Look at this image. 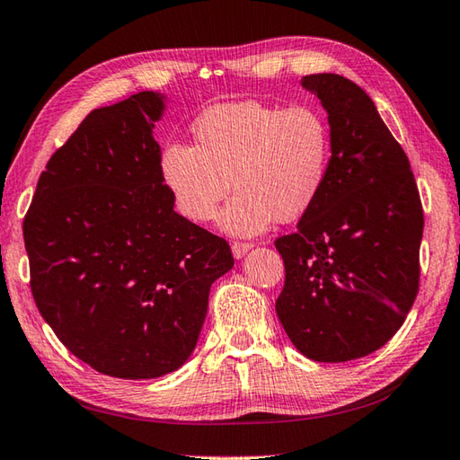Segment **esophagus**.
I'll return each instance as SVG.
<instances>
[{
	"label": "esophagus",
	"mask_w": 460,
	"mask_h": 460,
	"mask_svg": "<svg viewBox=\"0 0 460 460\" xmlns=\"http://www.w3.org/2000/svg\"><path fill=\"white\" fill-rule=\"evenodd\" d=\"M252 246L254 244H250V242H234L232 244V254H234V258H244V254L246 252H250V250H252Z\"/></svg>",
	"instance_id": "1"
}]
</instances>
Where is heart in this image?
<instances>
[{
	"label": "heart",
	"instance_id": "b5f03b06",
	"mask_svg": "<svg viewBox=\"0 0 460 460\" xmlns=\"http://www.w3.org/2000/svg\"><path fill=\"white\" fill-rule=\"evenodd\" d=\"M192 132L196 146L172 142L160 158L162 178L188 220H212L232 181L238 194L220 224L236 236L298 220L323 194L332 137L316 108L220 103L196 118Z\"/></svg>",
	"mask_w": 460,
	"mask_h": 460
}]
</instances>
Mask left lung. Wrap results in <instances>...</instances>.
I'll list each match as a JSON object with an SVG mask.
<instances>
[{
	"label": "left lung",
	"mask_w": 460,
	"mask_h": 460,
	"mask_svg": "<svg viewBox=\"0 0 460 460\" xmlns=\"http://www.w3.org/2000/svg\"><path fill=\"white\" fill-rule=\"evenodd\" d=\"M328 114L331 168L296 232L274 242L286 280L276 314L316 362L378 350L419 292L422 204L409 158L375 102L338 74L302 77Z\"/></svg>",
	"instance_id": "1"
}]
</instances>
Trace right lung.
<instances>
[{"mask_svg": "<svg viewBox=\"0 0 460 460\" xmlns=\"http://www.w3.org/2000/svg\"><path fill=\"white\" fill-rule=\"evenodd\" d=\"M162 93L85 116L51 155L23 218L30 286L66 349L102 375L178 370L200 336L228 242L174 210L154 124Z\"/></svg>", "mask_w": 460, "mask_h": 460, "instance_id": "right-lung-1", "label": "right lung"}]
</instances>
